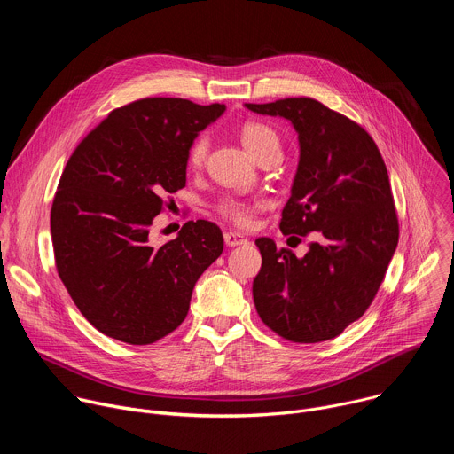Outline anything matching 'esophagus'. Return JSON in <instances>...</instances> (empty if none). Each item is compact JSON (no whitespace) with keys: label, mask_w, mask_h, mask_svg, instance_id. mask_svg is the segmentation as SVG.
Segmentation results:
<instances>
[{"label":"esophagus","mask_w":454,"mask_h":454,"mask_svg":"<svg viewBox=\"0 0 454 454\" xmlns=\"http://www.w3.org/2000/svg\"><path fill=\"white\" fill-rule=\"evenodd\" d=\"M224 242L226 246L230 247H235V246H242V244H247V239H244L242 235L239 233H233V231H226L224 233Z\"/></svg>","instance_id":"esophagus-1"}]
</instances>
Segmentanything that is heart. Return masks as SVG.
I'll return each mask as SVG.
<instances>
[{"instance_id": "obj_1", "label": "heart", "mask_w": 454, "mask_h": 454, "mask_svg": "<svg viewBox=\"0 0 454 454\" xmlns=\"http://www.w3.org/2000/svg\"><path fill=\"white\" fill-rule=\"evenodd\" d=\"M240 138L244 147L253 158H258L268 151H280V138L266 123L247 121L240 129ZM208 151L207 137H200L190 147L188 161L192 167H201ZM219 212L239 226H246L251 221V208L239 200H224L219 203Z\"/></svg>"}]
</instances>
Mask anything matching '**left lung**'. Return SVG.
I'll use <instances>...</instances> for the list:
<instances>
[{
	"label": "left lung",
	"instance_id": "left-lung-1",
	"mask_svg": "<svg viewBox=\"0 0 454 454\" xmlns=\"http://www.w3.org/2000/svg\"><path fill=\"white\" fill-rule=\"evenodd\" d=\"M244 106L289 120L298 133L280 230L317 237L303 256L277 249L270 237L254 240L262 254L253 280L256 312L289 341L333 340L370 307L399 242L386 165L361 125L314 98Z\"/></svg>",
	"mask_w": 454,
	"mask_h": 454
}]
</instances>
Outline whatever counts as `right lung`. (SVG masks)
<instances>
[{"mask_svg": "<svg viewBox=\"0 0 454 454\" xmlns=\"http://www.w3.org/2000/svg\"><path fill=\"white\" fill-rule=\"evenodd\" d=\"M224 111V104L142 98L111 111L68 160L50 215L55 264L102 334L129 345L165 338L221 256L214 223L188 221L161 246L151 244L149 226L165 193L184 186L193 140Z\"/></svg>", "mask_w": 454, "mask_h": 454, "instance_id": "add662e5", "label": "right lung"}]
</instances>
